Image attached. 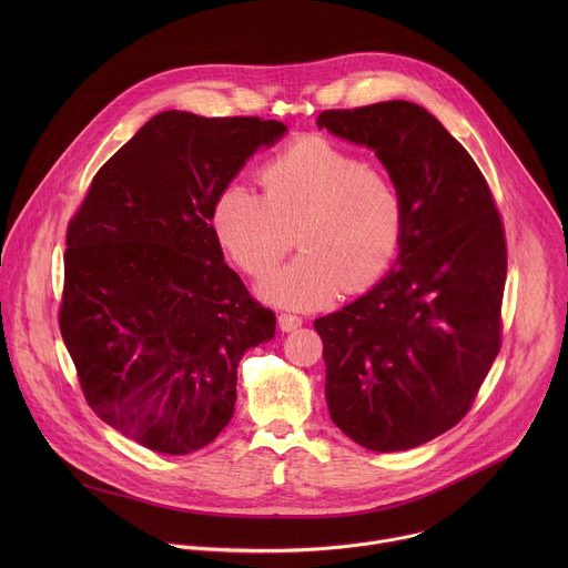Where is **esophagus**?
Masks as SVG:
<instances>
[{"label": "esophagus", "instance_id": "esophagus-1", "mask_svg": "<svg viewBox=\"0 0 568 568\" xmlns=\"http://www.w3.org/2000/svg\"><path fill=\"white\" fill-rule=\"evenodd\" d=\"M301 323H303V318L301 316H296V314H278V328L283 331V333H292V331H296V328H301Z\"/></svg>", "mask_w": 568, "mask_h": 568}]
</instances>
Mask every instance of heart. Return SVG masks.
Segmentation results:
<instances>
[{
    "label": "heart",
    "instance_id": "obj_1",
    "mask_svg": "<svg viewBox=\"0 0 568 568\" xmlns=\"http://www.w3.org/2000/svg\"><path fill=\"white\" fill-rule=\"evenodd\" d=\"M263 193L247 182L224 184L211 204L222 252L245 274H270L294 247L305 252L272 274L265 298L296 310L362 294L393 265L407 197L382 166L326 136H303L261 166Z\"/></svg>",
    "mask_w": 568,
    "mask_h": 568
}]
</instances>
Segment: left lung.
Listing matches in <instances>:
<instances>
[{
	"instance_id": "left-lung-1",
	"label": "left lung",
	"mask_w": 568,
	"mask_h": 568,
	"mask_svg": "<svg viewBox=\"0 0 568 568\" xmlns=\"http://www.w3.org/2000/svg\"><path fill=\"white\" fill-rule=\"evenodd\" d=\"M316 123L373 148L407 197L395 267L314 321L331 418L366 449H412L465 418L499 355L504 220L476 161L425 108L323 110Z\"/></svg>"
}]
</instances>
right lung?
<instances>
[{
  "label": "right lung",
  "instance_id": "obj_1",
  "mask_svg": "<svg viewBox=\"0 0 568 568\" xmlns=\"http://www.w3.org/2000/svg\"><path fill=\"white\" fill-rule=\"evenodd\" d=\"M285 132L261 116H152L67 226L60 335L94 414L161 454L206 447L235 412L237 362L276 333L224 263L211 204Z\"/></svg>",
  "mask_w": 568,
  "mask_h": 568
}]
</instances>
